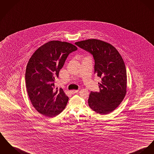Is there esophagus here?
<instances>
[{"mask_svg": "<svg viewBox=\"0 0 154 154\" xmlns=\"http://www.w3.org/2000/svg\"><path fill=\"white\" fill-rule=\"evenodd\" d=\"M78 91H79L78 90H72L70 91V92L72 94H75L76 93L78 92Z\"/></svg>", "mask_w": 154, "mask_h": 154, "instance_id": "obj_1", "label": "esophagus"}]
</instances>
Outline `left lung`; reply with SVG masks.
Wrapping results in <instances>:
<instances>
[{"mask_svg": "<svg viewBox=\"0 0 154 154\" xmlns=\"http://www.w3.org/2000/svg\"><path fill=\"white\" fill-rule=\"evenodd\" d=\"M75 44L92 54L94 73L102 79L99 92H91L89 107L100 114L114 110L127 93V72L120 53L112 44L97 39L78 41Z\"/></svg>", "mask_w": 154, "mask_h": 154, "instance_id": "1", "label": "left lung"}]
</instances>
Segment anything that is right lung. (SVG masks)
<instances>
[{
	"instance_id": "obj_1",
	"label": "right lung",
	"mask_w": 154,
	"mask_h": 154,
	"mask_svg": "<svg viewBox=\"0 0 154 154\" xmlns=\"http://www.w3.org/2000/svg\"><path fill=\"white\" fill-rule=\"evenodd\" d=\"M77 49L71 43L53 40L40 47L31 55L25 79L31 104L38 113L53 117L65 108L69 97L62 88L54 90V81L68 55Z\"/></svg>"
}]
</instances>
